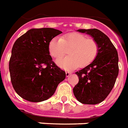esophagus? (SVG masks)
<instances>
[{
  "label": "esophagus",
  "instance_id": "esophagus-1",
  "mask_svg": "<svg viewBox=\"0 0 128 128\" xmlns=\"http://www.w3.org/2000/svg\"><path fill=\"white\" fill-rule=\"evenodd\" d=\"M72 74V72H68L67 71L66 72V77H68V76H70V74Z\"/></svg>",
  "mask_w": 128,
  "mask_h": 128
}]
</instances>
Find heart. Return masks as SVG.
<instances>
[{
	"instance_id": "heart-1",
	"label": "heart",
	"mask_w": 128,
	"mask_h": 128,
	"mask_svg": "<svg viewBox=\"0 0 128 128\" xmlns=\"http://www.w3.org/2000/svg\"><path fill=\"white\" fill-rule=\"evenodd\" d=\"M69 50L65 57L56 61L57 65L66 70H72L79 66L85 67L96 58L99 52L98 42L94 39L88 38L86 35L70 33L61 38H54L48 44L49 54L58 59L65 54L66 49Z\"/></svg>"
}]
</instances>
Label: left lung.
<instances>
[{"label":"left lung","instance_id":"8db88e82","mask_svg":"<svg viewBox=\"0 0 128 128\" xmlns=\"http://www.w3.org/2000/svg\"><path fill=\"white\" fill-rule=\"evenodd\" d=\"M93 38L99 46L94 62L76 72L78 83L73 88L76 100L82 104H96L107 97L114 87L119 73L118 54L109 38L98 29H79Z\"/></svg>","mask_w":128,"mask_h":128}]
</instances>
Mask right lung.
<instances>
[{"label":"right lung","mask_w":128,"mask_h":128,"mask_svg":"<svg viewBox=\"0 0 128 128\" xmlns=\"http://www.w3.org/2000/svg\"><path fill=\"white\" fill-rule=\"evenodd\" d=\"M61 33L54 28H32L16 40L9 72L14 90L24 100L39 102L49 99L66 78L48 52L50 40Z\"/></svg>","instance_id":"add662e5"}]
</instances>
